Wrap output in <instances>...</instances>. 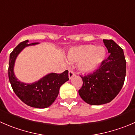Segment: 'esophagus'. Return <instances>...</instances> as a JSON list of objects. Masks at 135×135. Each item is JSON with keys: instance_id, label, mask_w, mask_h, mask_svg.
I'll use <instances>...</instances> for the list:
<instances>
[{"instance_id": "34e87169", "label": "esophagus", "mask_w": 135, "mask_h": 135, "mask_svg": "<svg viewBox=\"0 0 135 135\" xmlns=\"http://www.w3.org/2000/svg\"><path fill=\"white\" fill-rule=\"evenodd\" d=\"M75 75V74H74V72L73 71H72V70H69V78H73V76H74Z\"/></svg>"}]
</instances>
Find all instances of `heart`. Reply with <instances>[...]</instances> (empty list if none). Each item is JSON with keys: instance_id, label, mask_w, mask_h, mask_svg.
<instances>
[{"instance_id": "heart-1", "label": "heart", "mask_w": 135, "mask_h": 135, "mask_svg": "<svg viewBox=\"0 0 135 135\" xmlns=\"http://www.w3.org/2000/svg\"><path fill=\"white\" fill-rule=\"evenodd\" d=\"M105 55L106 51L104 47L85 45L72 48L68 53L67 59L70 62H78L80 71L90 73L99 67Z\"/></svg>"}]
</instances>
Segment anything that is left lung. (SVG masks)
<instances>
[{"label":"left lung","instance_id":"8db88e82","mask_svg":"<svg viewBox=\"0 0 135 135\" xmlns=\"http://www.w3.org/2000/svg\"><path fill=\"white\" fill-rule=\"evenodd\" d=\"M110 53L90 74L80 76L83 81L78 94L85 102L98 105L110 102L119 93L126 75L123 50L112 40H103Z\"/></svg>","mask_w":135,"mask_h":135}]
</instances>
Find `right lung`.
I'll return each mask as SVG.
<instances>
[{
    "label": "right lung",
    "instance_id": "add662e5",
    "mask_svg": "<svg viewBox=\"0 0 135 135\" xmlns=\"http://www.w3.org/2000/svg\"><path fill=\"white\" fill-rule=\"evenodd\" d=\"M28 40L18 44L10 55L8 78L13 91L26 105L32 108H46L55 102L59 92L60 87L69 80V71L61 74L50 73L37 82L26 84L17 79L14 73V66L17 56L26 47L35 45L39 43L27 44Z\"/></svg>",
    "mask_w": 135,
    "mask_h": 135
}]
</instances>
